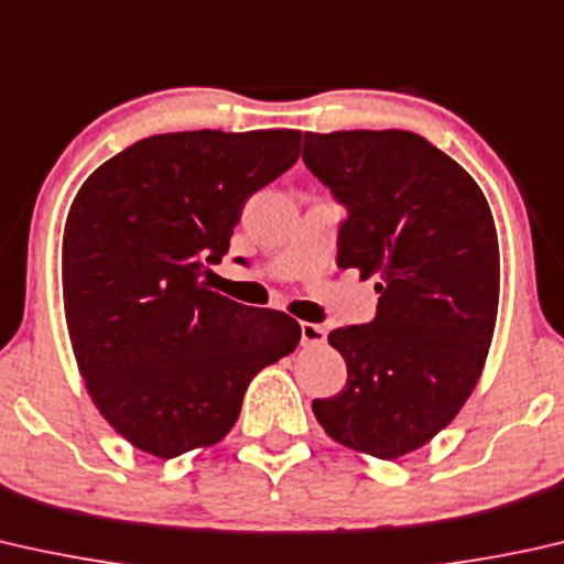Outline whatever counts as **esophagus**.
I'll list each match as a JSON object with an SVG mask.
<instances>
[{"label": "esophagus", "instance_id": "1", "mask_svg": "<svg viewBox=\"0 0 564 564\" xmlns=\"http://www.w3.org/2000/svg\"><path fill=\"white\" fill-rule=\"evenodd\" d=\"M300 340L305 348H317L328 340V330L317 323H300Z\"/></svg>", "mask_w": 564, "mask_h": 564}]
</instances>
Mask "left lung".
Returning <instances> with one entry per match:
<instances>
[{
  "instance_id": "8db88e82",
  "label": "left lung",
  "mask_w": 564,
  "mask_h": 564,
  "mask_svg": "<svg viewBox=\"0 0 564 564\" xmlns=\"http://www.w3.org/2000/svg\"><path fill=\"white\" fill-rule=\"evenodd\" d=\"M302 162L346 208L338 267L377 276L371 323L328 340L346 389L315 399L323 430L381 460L453 422L484 369L499 307V241L476 181L402 129L305 134Z\"/></svg>"
}]
</instances>
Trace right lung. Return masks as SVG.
<instances>
[{
	"mask_svg": "<svg viewBox=\"0 0 564 564\" xmlns=\"http://www.w3.org/2000/svg\"><path fill=\"white\" fill-rule=\"evenodd\" d=\"M300 137L154 134L80 185L63 236L65 321L94 404L140 451L167 460L218 443L249 381L300 343L290 315L203 280L249 195L295 165Z\"/></svg>",
	"mask_w": 564,
	"mask_h": 564,
	"instance_id": "1",
	"label": "right lung"
}]
</instances>
